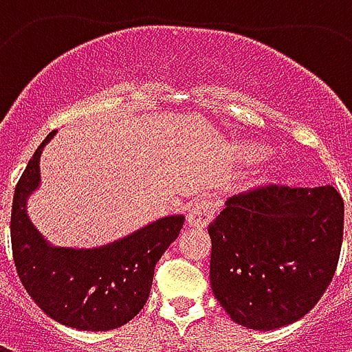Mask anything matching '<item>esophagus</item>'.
<instances>
[{"label": "esophagus", "instance_id": "1", "mask_svg": "<svg viewBox=\"0 0 352 352\" xmlns=\"http://www.w3.org/2000/svg\"><path fill=\"white\" fill-rule=\"evenodd\" d=\"M214 217V204L211 199H198L186 213V222L192 228H206Z\"/></svg>", "mask_w": 352, "mask_h": 352}]
</instances>
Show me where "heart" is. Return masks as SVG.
<instances>
[{
    "label": "heart",
    "instance_id": "heart-1",
    "mask_svg": "<svg viewBox=\"0 0 352 352\" xmlns=\"http://www.w3.org/2000/svg\"><path fill=\"white\" fill-rule=\"evenodd\" d=\"M237 158L241 162H254L262 156V146L254 145V143H241L236 146ZM280 166L279 158H272L267 162V171H277Z\"/></svg>",
    "mask_w": 352,
    "mask_h": 352
}]
</instances>
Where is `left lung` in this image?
<instances>
[{
	"mask_svg": "<svg viewBox=\"0 0 352 352\" xmlns=\"http://www.w3.org/2000/svg\"><path fill=\"white\" fill-rule=\"evenodd\" d=\"M209 237L214 298L237 324L275 330L307 315L330 285L343 199L332 184H272L226 199Z\"/></svg>",
	"mask_w": 352,
	"mask_h": 352,
	"instance_id": "1",
	"label": "left lung"
}]
</instances>
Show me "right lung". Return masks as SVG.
<instances>
[{
	"label": "right lung",
	"instance_id": "1",
	"mask_svg": "<svg viewBox=\"0 0 352 352\" xmlns=\"http://www.w3.org/2000/svg\"><path fill=\"white\" fill-rule=\"evenodd\" d=\"M50 131L28 162L14 188L12 258L22 285L43 313L77 330L105 332L138 315L153 287L154 267L183 228V214L146 224L92 249L49 243L28 217V199L41 184L39 162Z\"/></svg>",
	"mask_w": 352,
	"mask_h": 352
}]
</instances>
